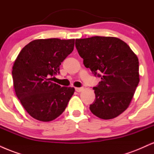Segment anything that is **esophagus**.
I'll return each instance as SVG.
<instances>
[{"label":"esophagus","mask_w":154,"mask_h":154,"mask_svg":"<svg viewBox=\"0 0 154 154\" xmlns=\"http://www.w3.org/2000/svg\"><path fill=\"white\" fill-rule=\"evenodd\" d=\"M83 89H84L83 88H76L75 91L77 92H78V93H80V92H82L83 91Z\"/></svg>","instance_id":"1"}]
</instances>
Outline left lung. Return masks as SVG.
Wrapping results in <instances>:
<instances>
[{
    "label": "left lung",
    "instance_id": "8db88e82",
    "mask_svg": "<svg viewBox=\"0 0 154 154\" xmlns=\"http://www.w3.org/2000/svg\"><path fill=\"white\" fill-rule=\"evenodd\" d=\"M76 48L86 68L101 78L90 106L103 119L116 117L129 107L140 82L139 61L123 40L114 37L76 39Z\"/></svg>",
    "mask_w": 154,
    "mask_h": 154
}]
</instances>
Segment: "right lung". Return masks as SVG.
Returning <instances> with one entry per match:
<instances>
[{"instance_id":"add662e5","label":"right lung","mask_w":154,"mask_h":154,"mask_svg":"<svg viewBox=\"0 0 154 154\" xmlns=\"http://www.w3.org/2000/svg\"><path fill=\"white\" fill-rule=\"evenodd\" d=\"M75 39H38L20 51L12 69L17 98L34 119L51 122L65 110L75 88L52 82L62 61L74 50Z\"/></svg>"}]
</instances>
